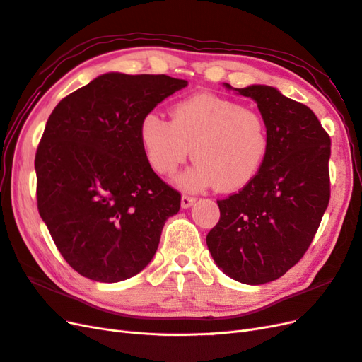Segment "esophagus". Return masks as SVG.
I'll return each instance as SVG.
<instances>
[{"mask_svg":"<svg viewBox=\"0 0 362 362\" xmlns=\"http://www.w3.org/2000/svg\"><path fill=\"white\" fill-rule=\"evenodd\" d=\"M194 202H196V198H193V196H189V194L181 196V206L182 208H190Z\"/></svg>","mask_w":362,"mask_h":362,"instance_id":"esophagus-1","label":"esophagus"}]
</instances>
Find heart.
Returning a JSON list of instances; mask_svg holds the SVG:
<instances>
[{"instance_id":"b5f03b06","label":"heart","mask_w":362,"mask_h":362,"mask_svg":"<svg viewBox=\"0 0 362 362\" xmlns=\"http://www.w3.org/2000/svg\"><path fill=\"white\" fill-rule=\"evenodd\" d=\"M139 139L151 168L170 175L187 160L194 166L180 178L189 190L217 184L237 192L255 180L269 152L264 117L254 108L211 93L193 95L172 108V122L157 112L140 120Z\"/></svg>"}]
</instances>
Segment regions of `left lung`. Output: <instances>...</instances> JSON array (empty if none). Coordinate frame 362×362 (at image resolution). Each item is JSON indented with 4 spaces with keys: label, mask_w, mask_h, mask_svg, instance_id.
Listing matches in <instances>:
<instances>
[{
    "label": "left lung",
    "mask_w": 362,
    "mask_h": 362,
    "mask_svg": "<svg viewBox=\"0 0 362 362\" xmlns=\"http://www.w3.org/2000/svg\"><path fill=\"white\" fill-rule=\"evenodd\" d=\"M234 90L257 103L269 131V152L254 181L217 201L221 218L206 246L225 275L259 286L290 270L319 229L331 196V139L311 108L275 87Z\"/></svg>",
    "instance_id": "8db88e82"
}]
</instances>
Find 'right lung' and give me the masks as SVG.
Returning <instances> with one entry per match:
<instances>
[{"label":"right lung","instance_id":"add662e5","mask_svg":"<svg viewBox=\"0 0 362 362\" xmlns=\"http://www.w3.org/2000/svg\"><path fill=\"white\" fill-rule=\"evenodd\" d=\"M187 86L168 75L108 72L54 108L36 152L37 208L80 275L119 282L156 255L181 194L152 170L140 120Z\"/></svg>","mask_w":362,"mask_h":362}]
</instances>
